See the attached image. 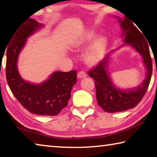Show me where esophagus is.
Masks as SVG:
<instances>
[{
    "instance_id": "34e87169",
    "label": "esophagus",
    "mask_w": 157,
    "mask_h": 157,
    "mask_svg": "<svg viewBox=\"0 0 157 157\" xmlns=\"http://www.w3.org/2000/svg\"><path fill=\"white\" fill-rule=\"evenodd\" d=\"M78 78L79 79H83L86 78V74L85 73L84 71H80V72L78 73Z\"/></svg>"
}]
</instances>
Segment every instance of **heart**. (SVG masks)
Here are the masks:
<instances>
[{
    "label": "heart",
    "mask_w": 157,
    "mask_h": 157,
    "mask_svg": "<svg viewBox=\"0 0 157 157\" xmlns=\"http://www.w3.org/2000/svg\"><path fill=\"white\" fill-rule=\"evenodd\" d=\"M95 30H87L74 39L72 46L76 50H81L89 44L84 55V60L90 67L99 64L104 58L109 46V39L105 34L96 36Z\"/></svg>",
    "instance_id": "b5f03b06"
}]
</instances>
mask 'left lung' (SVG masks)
<instances>
[{"label": "left lung", "mask_w": 157, "mask_h": 157, "mask_svg": "<svg viewBox=\"0 0 157 157\" xmlns=\"http://www.w3.org/2000/svg\"><path fill=\"white\" fill-rule=\"evenodd\" d=\"M118 18L122 29L121 38L124 43L106 55L95 68L89 72V75L95 80L98 104L106 112L116 113L132 109L139 104L148 88L152 73L148 43L143 34L134 26L131 21ZM129 46L134 48L142 58L146 70V78L139 86L129 89H121L114 84L108 71V63L113 53L121 47Z\"/></svg>", "instance_id": "obj_1"}]
</instances>
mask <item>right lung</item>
<instances>
[{
    "instance_id": "1",
    "label": "right lung",
    "mask_w": 157,
    "mask_h": 157,
    "mask_svg": "<svg viewBox=\"0 0 157 157\" xmlns=\"http://www.w3.org/2000/svg\"><path fill=\"white\" fill-rule=\"evenodd\" d=\"M33 18L25 21L13 33L7 48L6 79L12 94L23 107L39 116H56L68 105L77 71H55L41 83L25 80L18 70V61L28 38L44 28Z\"/></svg>"
}]
</instances>
